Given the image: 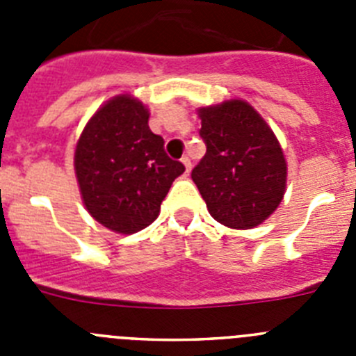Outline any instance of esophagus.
I'll use <instances>...</instances> for the list:
<instances>
[{"label":"esophagus","mask_w":356,"mask_h":356,"mask_svg":"<svg viewBox=\"0 0 356 356\" xmlns=\"http://www.w3.org/2000/svg\"><path fill=\"white\" fill-rule=\"evenodd\" d=\"M181 163H184L185 165V172H191V169H193V163H191V159H188V156H184V159H181Z\"/></svg>","instance_id":"obj_1"}]
</instances>
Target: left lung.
<instances>
[{"mask_svg": "<svg viewBox=\"0 0 356 356\" xmlns=\"http://www.w3.org/2000/svg\"><path fill=\"white\" fill-rule=\"evenodd\" d=\"M207 153L193 180L210 216L234 229L262 225L284 200L287 160L275 131L244 99L201 106Z\"/></svg>", "mask_w": 356, "mask_h": 356, "instance_id": "1", "label": "left lung"}]
</instances>
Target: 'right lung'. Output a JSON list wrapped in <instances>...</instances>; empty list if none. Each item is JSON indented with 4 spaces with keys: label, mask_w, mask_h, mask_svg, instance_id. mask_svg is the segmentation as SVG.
<instances>
[{
    "label": "right lung",
    "mask_w": 356,
    "mask_h": 356,
    "mask_svg": "<svg viewBox=\"0 0 356 356\" xmlns=\"http://www.w3.org/2000/svg\"><path fill=\"white\" fill-rule=\"evenodd\" d=\"M147 119L143 102L118 94L94 112L74 149L85 209L115 234H135L155 221L172 181L185 171L165 155Z\"/></svg>",
    "instance_id": "add662e5"
}]
</instances>
